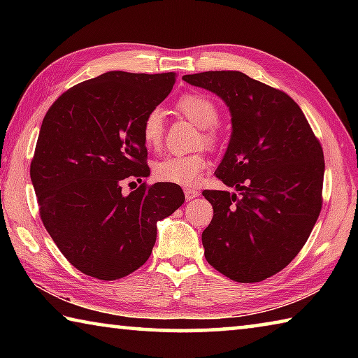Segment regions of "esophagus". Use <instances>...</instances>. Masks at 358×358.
I'll return each instance as SVG.
<instances>
[{
	"instance_id": "34e87169",
	"label": "esophagus",
	"mask_w": 358,
	"mask_h": 358,
	"mask_svg": "<svg viewBox=\"0 0 358 358\" xmlns=\"http://www.w3.org/2000/svg\"><path fill=\"white\" fill-rule=\"evenodd\" d=\"M185 197H186V201H192V199L199 197V191L197 189H191V187H186V189H185Z\"/></svg>"
}]
</instances>
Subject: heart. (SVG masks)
Returning <instances> with one entry per match:
<instances>
[{
	"label": "heart",
	"mask_w": 358,
	"mask_h": 358,
	"mask_svg": "<svg viewBox=\"0 0 358 358\" xmlns=\"http://www.w3.org/2000/svg\"><path fill=\"white\" fill-rule=\"evenodd\" d=\"M177 108L202 128L203 143L208 147L217 145V132L215 126L220 123V108L216 102L203 93H186L177 101ZM166 132V118L164 112L159 107L151 108L145 115L141 126V134L145 147L150 150L161 148L164 142ZM208 167V159L203 153L194 155H169L161 157L155 162L153 173L155 177L164 183L192 186L201 178L202 172Z\"/></svg>",
	"instance_id": "heart-1"
}]
</instances>
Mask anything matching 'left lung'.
Masks as SVG:
<instances>
[{"mask_svg":"<svg viewBox=\"0 0 358 358\" xmlns=\"http://www.w3.org/2000/svg\"><path fill=\"white\" fill-rule=\"evenodd\" d=\"M183 80L220 96L232 115V136L215 173L241 197L202 192L213 207L202 234L205 259L232 281H264L292 262L317 221L322 145L289 94L243 72L208 71Z\"/></svg>","mask_w":358,"mask_h":358,"instance_id":"left-lung-1","label":"left lung"}]
</instances>
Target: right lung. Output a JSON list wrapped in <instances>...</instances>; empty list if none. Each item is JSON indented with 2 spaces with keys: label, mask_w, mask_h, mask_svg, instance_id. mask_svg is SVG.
<instances>
[{
  "label": "right lung",
  "mask_w": 358,
  "mask_h": 358,
  "mask_svg": "<svg viewBox=\"0 0 358 358\" xmlns=\"http://www.w3.org/2000/svg\"><path fill=\"white\" fill-rule=\"evenodd\" d=\"M175 78V72H106L64 92L42 121L29 167L41 220L69 264L96 280L141 268L155 246L156 222L185 202L172 183L120 191L150 175L142 120L167 98Z\"/></svg>",
  "instance_id": "right-lung-1"
}]
</instances>
